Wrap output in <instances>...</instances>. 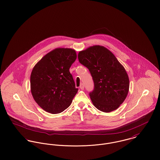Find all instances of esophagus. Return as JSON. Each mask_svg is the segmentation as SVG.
<instances>
[{"label":"esophagus","instance_id":"esophagus-1","mask_svg":"<svg viewBox=\"0 0 160 160\" xmlns=\"http://www.w3.org/2000/svg\"><path fill=\"white\" fill-rule=\"evenodd\" d=\"M80 88L82 90H83V89H84V85H83V84H81V85H80Z\"/></svg>","mask_w":160,"mask_h":160}]
</instances>
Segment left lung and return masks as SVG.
<instances>
[{"label": "left lung", "instance_id": "1", "mask_svg": "<svg viewBox=\"0 0 160 160\" xmlns=\"http://www.w3.org/2000/svg\"><path fill=\"white\" fill-rule=\"evenodd\" d=\"M78 58L92 77L94 89L89 96L93 105L104 112L117 109L124 102L129 88L124 67L110 50L100 45L80 52Z\"/></svg>", "mask_w": 160, "mask_h": 160}]
</instances>
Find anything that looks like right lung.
Returning <instances> with one entry per match:
<instances>
[{
  "label": "right lung",
  "mask_w": 160,
  "mask_h": 160,
  "mask_svg": "<svg viewBox=\"0 0 160 160\" xmlns=\"http://www.w3.org/2000/svg\"><path fill=\"white\" fill-rule=\"evenodd\" d=\"M77 58L71 48H58L45 55L31 75V91L45 111L59 113L69 107L78 91L69 71Z\"/></svg>",
  "instance_id": "right-lung-1"
}]
</instances>
